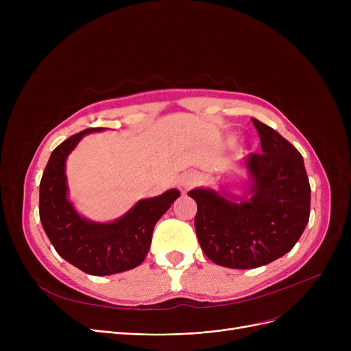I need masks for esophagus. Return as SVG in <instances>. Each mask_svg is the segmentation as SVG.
<instances>
[{
	"mask_svg": "<svg viewBox=\"0 0 351 351\" xmlns=\"http://www.w3.org/2000/svg\"><path fill=\"white\" fill-rule=\"evenodd\" d=\"M196 182H197V176L195 175V173H192V172H188V173H183L180 178H179V189H180V192H183V193H186L191 188H193L195 185H196Z\"/></svg>",
	"mask_w": 351,
	"mask_h": 351,
	"instance_id": "esophagus-1",
	"label": "esophagus"
}]
</instances>
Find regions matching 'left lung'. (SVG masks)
<instances>
[{
	"mask_svg": "<svg viewBox=\"0 0 351 351\" xmlns=\"http://www.w3.org/2000/svg\"><path fill=\"white\" fill-rule=\"evenodd\" d=\"M262 152L246 166L253 196L234 204L210 189H193L195 229L209 259L230 269L265 266L298 243L310 216V183L300 152L266 123L252 118Z\"/></svg>",
	"mask_w": 351,
	"mask_h": 351,
	"instance_id": "left-lung-1",
	"label": "left lung"
}]
</instances>
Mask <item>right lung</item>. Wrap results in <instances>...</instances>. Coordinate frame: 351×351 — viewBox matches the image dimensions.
<instances>
[{"instance_id": "add662e5", "label": "right lung", "mask_w": 351, "mask_h": 351, "mask_svg": "<svg viewBox=\"0 0 351 351\" xmlns=\"http://www.w3.org/2000/svg\"><path fill=\"white\" fill-rule=\"evenodd\" d=\"M97 131L101 128H88L52 151L40 183V219L49 242L66 262L88 274L108 276L145 261L156 222L180 192L172 189L143 199L112 223L82 219L66 199L65 160L84 135Z\"/></svg>"}]
</instances>
